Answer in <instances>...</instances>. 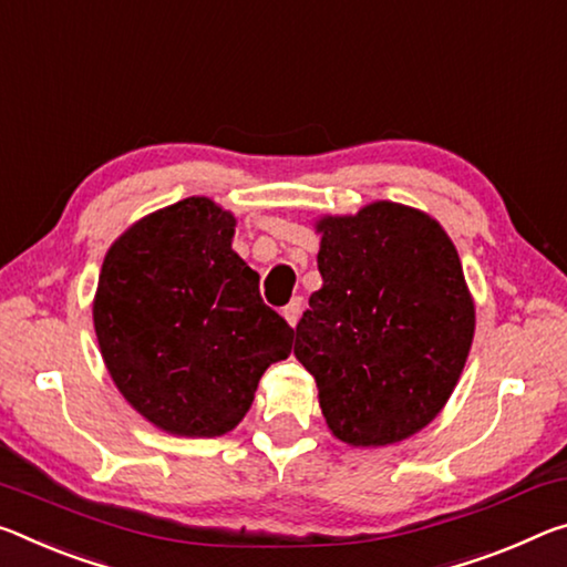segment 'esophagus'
<instances>
[{
    "mask_svg": "<svg viewBox=\"0 0 567 567\" xmlns=\"http://www.w3.org/2000/svg\"><path fill=\"white\" fill-rule=\"evenodd\" d=\"M302 298H292L290 302H287L285 305V308H282V316H285V320L287 322H290V326L295 328V326H298V320H300V312H302Z\"/></svg>",
    "mask_w": 567,
    "mask_h": 567,
    "instance_id": "1",
    "label": "esophagus"
}]
</instances>
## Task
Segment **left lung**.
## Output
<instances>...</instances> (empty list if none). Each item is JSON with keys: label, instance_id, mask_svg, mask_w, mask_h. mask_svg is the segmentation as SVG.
<instances>
[{"label": "left lung", "instance_id": "8db88e82", "mask_svg": "<svg viewBox=\"0 0 567 567\" xmlns=\"http://www.w3.org/2000/svg\"><path fill=\"white\" fill-rule=\"evenodd\" d=\"M322 287L295 328L332 436L385 446L424 429L452 396L474 338L460 255L429 214L373 202L322 217Z\"/></svg>", "mask_w": 567, "mask_h": 567}]
</instances>
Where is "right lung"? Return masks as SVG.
<instances>
[{
  "label": "right lung",
  "mask_w": 567,
  "mask_h": 567,
  "mask_svg": "<svg viewBox=\"0 0 567 567\" xmlns=\"http://www.w3.org/2000/svg\"><path fill=\"white\" fill-rule=\"evenodd\" d=\"M235 224L188 196L133 224L103 259L93 322L107 373L168 434H227L262 373L292 350L295 330L231 249Z\"/></svg>",
  "instance_id": "right-lung-1"
}]
</instances>
